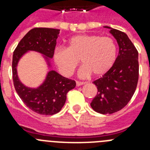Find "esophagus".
<instances>
[{"mask_svg": "<svg viewBox=\"0 0 150 150\" xmlns=\"http://www.w3.org/2000/svg\"><path fill=\"white\" fill-rule=\"evenodd\" d=\"M84 82H80V81H76V86H82V85L84 84Z\"/></svg>", "mask_w": 150, "mask_h": 150, "instance_id": "obj_1", "label": "esophagus"}]
</instances>
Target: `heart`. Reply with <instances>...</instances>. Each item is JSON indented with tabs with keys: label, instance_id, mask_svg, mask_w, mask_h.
I'll return each instance as SVG.
<instances>
[{
	"label": "heart",
	"instance_id": "b5f03b06",
	"mask_svg": "<svg viewBox=\"0 0 150 150\" xmlns=\"http://www.w3.org/2000/svg\"><path fill=\"white\" fill-rule=\"evenodd\" d=\"M116 54V43L111 38L81 34L71 38L67 49L55 50L54 61L66 76L74 74L79 61L83 64L79 71L80 77H87L91 74L100 76L112 68Z\"/></svg>",
	"mask_w": 150,
	"mask_h": 150
}]
</instances>
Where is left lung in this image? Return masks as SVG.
Segmentation results:
<instances>
[{
	"label": "left lung",
	"instance_id": "left-lung-1",
	"mask_svg": "<svg viewBox=\"0 0 150 150\" xmlns=\"http://www.w3.org/2000/svg\"><path fill=\"white\" fill-rule=\"evenodd\" d=\"M110 28L116 38L120 50L112 68L93 82L98 92L91 102V108L101 114L120 110L132 99L139 77L138 52L125 33Z\"/></svg>",
	"mask_w": 150,
	"mask_h": 150
}]
</instances>
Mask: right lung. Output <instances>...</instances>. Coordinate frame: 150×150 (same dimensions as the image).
Wrapping results in <instances>:
<instances>
[{
	"mask_svg": "<svg viewBox=\"0 0 150 150\" xmlns=\"http://www.w3.org/2000/svg\"><path fill=\"white\" fill-rule=\"evenodd\" d=\"M59 29L34 28L24 36L13 52L12 71L14 87L23 103L34 112L41 115H53L62 110L67 93L76 86V82L50 71L45 81L37 88L26 87L19 80L16 67L21 57L28 51L43 54L48 62L53 57Z\"/></svg>",
	"mask_w": 150,
	"mask_h": 150,
	"instance_id": "right-lung-1",
	"label": "right lung"
}]
</instances>
